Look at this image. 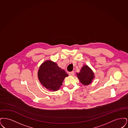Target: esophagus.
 I'll use <instances>...</instances> for the list:
<instances>
[{
  "mask_svg": "<svg viewBox=\"0 0 128 128\" xmlns=\"http://www.w3.org/2000/svg\"><path fill=\"white\" fill-rule=\"evenodd\" d=\"M68 74L70 75V76H73L74 75V72H70L68 73Z\"/></svg>",
  "mask_w": 128,
  "mask_h": 128,
  "instance_id": "obj_1",
  "label": "esophagus"
}]
</instances>
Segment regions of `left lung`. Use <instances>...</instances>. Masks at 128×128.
<instances>
[{
  "mask_svg": "<svg viewBox=\"0 0 128 128\" xmlns=\"http://www.w3.org/2000/svg\"><path fill=\"white\" fill-rule=\"evenodd\" d=\"M77 75L80 82L84 85L90 84L92 79L94 78V73L91 68L86 65L82 67L80 70V72L77 73Z\"/></svg>",
  "mask_w": 128,
  "mask_h": 128,
  "instance_id": "left-lung-1",
  "label": "left lung"
}]
</instances>
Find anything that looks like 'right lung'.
<instances>
[{
    "instance_id": "1",
    "label": "right lung",
    "mask_w": 128,
    "mask_h": 128,
    "mask_svg": "<svg viewBox=\"0 0 128 128\" xmlns=\"http://www.w3.org/2000/svg\"><path fill=\"white\" fill-rule=\"evenodd\" d=\"M68 76L64 70L51 60L43 63L38 72V79L41 84L46 89L53 91L60 89L65 78Z\"/></svg>"
}]
</instances>
